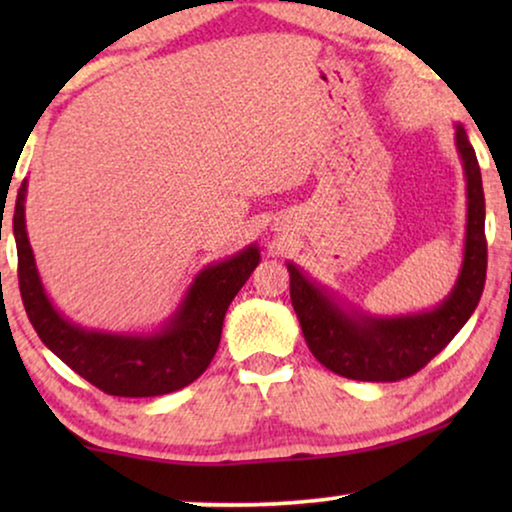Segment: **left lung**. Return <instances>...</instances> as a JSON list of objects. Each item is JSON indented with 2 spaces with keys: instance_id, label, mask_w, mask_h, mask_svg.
Returning <instances> with one entry per match:
<instances>
[{
  "instance_id": "left-lung-1",
  "label": "left lung",
  "mask_w": 512,
  "mask_h": 512,
  "mask_svg": "<svg viewBox=\"0 0 512 512\" xmlns=\"http://www.w3.org/2000/svg\"><path fill=\"white\" fill-rule=\"evenodd\" d=\"M457 149L466 174L464 263L450 296L433 310L401 317H373L340 307L324 286L289 263L291 305L305 342L321 366L349 380L398 382L415 375L443 352L480 303L487 277L485 193L480 165L466 130L457 125Z\"/></svg>"
}]
</instances>
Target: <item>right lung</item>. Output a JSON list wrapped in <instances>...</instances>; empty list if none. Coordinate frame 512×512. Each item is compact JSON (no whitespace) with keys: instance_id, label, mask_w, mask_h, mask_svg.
I'll return each mask as SVG.
<instances>
[{"instance_id":"1","label":"right lung","mask_w":512,"mask_h":512,"mask_svg":"<svg viewBox=\"0 0 512 512\" xmlns=\"http://www.w3.org/2000/svg\"><path fill=\"white\" fill-rule=\"evenodd\" d=\"M25 195L27 181L20 184L11 212L18 284L25 312L41 342L83 380L111 396H163L198 380L219 349L228 305L261 261L256 244L226 261L207 265L163 331L151 335L88 331L62 317L41 286L25 230Z\"/></svg>"}]
</instances>
